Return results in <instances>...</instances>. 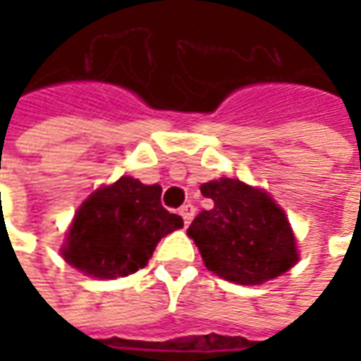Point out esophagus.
<instances>
[{"instance_id":"obj_1","label":"esophagus","mask_w":361,"mask_h":361,"mask_svg":"<svg viewBox=\"0 0 361 361\" xmlns=\"http://www.w3.org/2000/svg\"><path fill=\"white\" fill-rule=\"evenodd\" d=\"M180 214H181V219H183V222L189 224V222L193 220V216H195V207H193L191 203L183 204V207L180 209Z\"/></svg>"}]
</instances>
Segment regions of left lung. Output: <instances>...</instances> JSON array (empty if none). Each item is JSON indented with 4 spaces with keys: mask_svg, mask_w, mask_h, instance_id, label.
Instances as JSON below:
<instances>
[{
    "mask_svg": "<svg viewBox=\"0 0 361 361\" xmlns=\"http://www.w3.org/2000/svg\"><path fill=\"white\" fill-rule=\"evenodd\" d=\"M201 211L188 235L201 251L204 267L235 284H261L298 263V245L288 216L267 191L232 178L207 181Z\"/></svg>",
    "mask_w": 361,
    "mask_h": 361,
    "instance_id": "left-lung-1",
    "label": "left lung"
}]
</instances>
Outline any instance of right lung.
<instances>
[{"mask_svg": "<svg viewBox=\"0 0 361 361\" xmlns=\"http://www.w3.org/2000/svg\"><path fill=\"white\" fill-rule=\"evenodd\" d=\"M162 188L131 176L96 189L75 212L61 255L94 279H118L147 267L157 243L183 220L160 203Z\"/></svg>", "mask_w": 361, "mask_h": 361, "instance_id": "add662e5", "label": "right lung"}]
</instances>
